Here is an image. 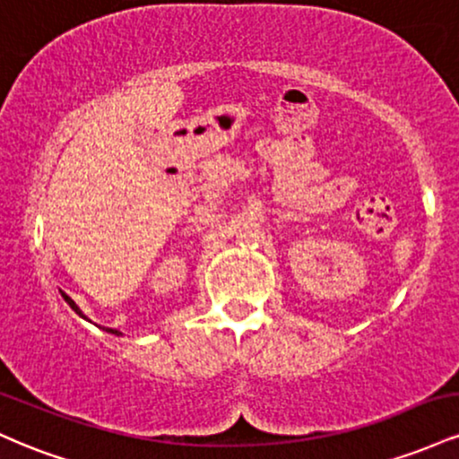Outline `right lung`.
Here are the masks:
<instances>
[{"mask_svg":"<svg viewBox=\"0 0 459 459\" xmlns=\"http://www.w3.org/2000/svg\"><path fill=\"white\" fill-rule=\"evenodd\" d=\"M62 293V291H60ZM62 298H65L66 299V304H68V307H71L73 310H75V313L79 315V317H83V313H82V310H79V307H77V304L75 302H73V299L71 298H68L66 296V293H62ZM83 319H86V317H83ZM105 332H109V334H120V332L118 330H114V328H103Z\"/></svg>","mask_w":459,"mask_h":459,"instance_id":"add662e5","label":"right lung"}]
</instances>
